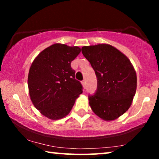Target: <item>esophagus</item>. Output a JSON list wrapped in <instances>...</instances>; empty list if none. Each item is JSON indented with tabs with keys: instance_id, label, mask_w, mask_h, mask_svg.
I'll return each instance as SVG.
<instances>
[{
	"instance_id": "34e87169",
	"label": "esophagus",
	"mask_w": 159,
	"mask_h": 159,
	"mask_svg": "<svg viewBox=\"0 0 159 159\" xmlns=\"http://www.w3.org/2000/svg\"><path fill=\"white\" fill-rule=\"evenodd\" d=\"M81 83H82V84H83V87L85 88V86H86V82H85V80H83Z\"/></svg>"
}]
</instances>
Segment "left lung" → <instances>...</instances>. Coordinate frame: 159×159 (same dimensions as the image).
<instances>
[{"label":"left lung","instance_id":"obj_1","mask_svg":"<svg viewBox=\"0 0 159 159\" xmlns=\"http://www.w3.org/2000/svg\"><path fill=\"white\" fill-rule=\"evenodd\" d=\"M81 51L98 80L95 93L88 96L91 109L104 120H114L131 105L137 88L136 72L128 58L110 45L84 46Z\"/></svg>","mask_w":159,"mask_h":159}]
</instances>
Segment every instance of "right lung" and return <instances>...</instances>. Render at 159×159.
Returning <instances> with one entry per match:
<instances>
[{
	"mask_svg": "<svg viewBox=\"0 0 159 159\" xmlns=\"http://www.w3.org/2000/svg\"><path fill=\"white\" fill-rule=\"evenodd\" d=\"M80 52L77 46L56 43L37 56L28 76L29 95L34 107L52 120L69 114L83 86L75 79L71 62Z\"/></svg>",
	"mask_w": 159,
	"mask_h": 159,
	"instance_id": "add662e5",
	"label": "right lung"
}]
</instances>
